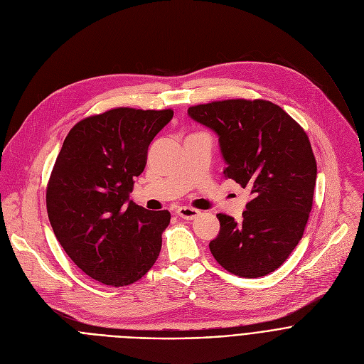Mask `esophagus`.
I'll use <instances>...</instances> for the list:
<instances>
[{
    "mask_svg": "<svg viewBox=\"0 0 364 364\" xmlns=\"http://www.w3.org/2000/svg\"><path fill=\"white\" fill-rule=\"evenodd\" d=\"M176 213L181 218V219H186V220H193L194 218L198 216V210L196 209H191V207H178V209L176 210Z\"/></svg>",
    "mask_w": 364,
    "mask_h": 364,
    "instance_id": "1",
    "label": "esophagus"
}]
</instances>
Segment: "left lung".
Masks as SVG:
<instances>
[{"mask_svg": "<svg viewBox=\"0 0 364 364\" xmlns=\"http://www.w3.org/2000/svg\"><path fill=\"white\" fill-rule=\"evenodd\" d=\"M187 112L218 134L225 177L252 194L240 222L218 215L220 232L209 243L212 255L237 277L274 272L301 240L313 207L317 163L305 131L262 99L219 100Z\"/></svg>", "mask_w": 364, "mask_h": 364, "instance_id": "1", "label": "left lung"}]
</instances>
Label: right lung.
<instances>
[{
  "label": "right lung",
  "mask_w": 364,
  "mask_h": 364,
  "mask_svg": "<svg viewBox=\"0 0 364 364\" xmlns=\"http://www.w3.org/2000/svg\"><path fill=\"white\" fill-rule=\"evenodd\" d=\"M171 109L117 108L77 122L51 171L46 204L53 232L92 279L125 287L157 261L168 210L148 212L129 200L151 141Z\"/></svg>",
  "instance_id": "add662e5"
}]
</instances>
